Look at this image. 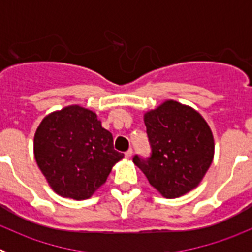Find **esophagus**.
<instances>
[{"label":"esophagus","mask_w":252,"mask_h":252,"mask_svg":"<svg viewBox=\"0 0 252 252\" xmlns=\"http://www.w3.org/2000/svg\"><path fill=\"white\" fill-rule=\"evenodd\" d=\"M125 157L127 158V159H128V158L132 157V149H128V150L125 153Z\"/></svg>","instance_id":"obj_1"}]
</instances>
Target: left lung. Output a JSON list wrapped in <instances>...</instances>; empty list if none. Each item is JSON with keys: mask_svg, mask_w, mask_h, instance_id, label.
I'll list each match as a JSON object with an SVG mask.
<instances>
[{"mask_svg": "<svg viewBox=\"0 0 252 252\" xmlns=\"http://www.w3.org/2000/svg\"><path fill=\"white\" fill-rule=\"evenodd\" d=\"M150 157H133L149 183L165 198H178L199 184L212 164V131L197 111L166 101L144 117Z\"/></svg>", "mask_w": 252, "mask_h": 252, "instance_id": "1", "label": "left lung"}]
</instances>
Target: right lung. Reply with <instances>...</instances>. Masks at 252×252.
<instances>
[{"label": "right lung", "mask_w": 252, "mask_h": 252, "mask_svg": "<svg viewBox=\"0 0 252 252\" xmlns=\"http://www.w3.org/2000/svg\"><path fill=\"white\" fill-rule=\"evenodd\" d=\"M34 153L51 188L77 201L88 199L124 158L95 113L79 106L46 116L35 133Z\"/></svg>", "instance_id": "obj_1"}]
</instances>
